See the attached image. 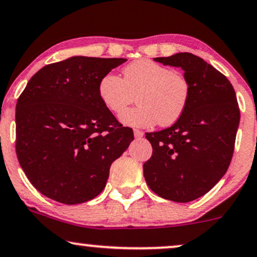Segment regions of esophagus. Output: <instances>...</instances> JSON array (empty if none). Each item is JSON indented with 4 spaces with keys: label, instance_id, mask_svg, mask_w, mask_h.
Returning a JSON list of instances; mask_svg holds the SVG:
<instances>
[{
    "label": "esophagus",
    "instance_id": "34e87169",
    "mask_svg": "<svg viewBox=\"0 0 257 257\" xmlns=\"http://www.w3.org/2000/svg\"><path fill=\"white\" fill-rule=\"evenodd\" d=\"M134 137H135V139H141L142 137H144V133H142L141 131H138V129H135Z\"/></svg>",
    "mask_w": 257,
    "mask_h": 257
}]
</instances>
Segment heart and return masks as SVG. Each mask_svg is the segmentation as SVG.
Listing matches in <instances>:
<instances>
[{
	"instance_id": "1",
	"label": "heart",
	"mask_w": 257,
	"mask_h": 257,
	"mask_svg": "<svg viewBox=\"0 0 257 257\" xmlns=\"http://www.w3.org/2000/svg\"><path fill=\"white\" fill-rule=\"evenodd\" d=\"M135 95L139 106L119 116L123 124L137 128H151L157 123L170 125L183 115L190 85L182 74L151 60L132 62L123 69V79L107 73L99 80V99L115 115L122 112Z\"/></svg>"
}]
</instances>
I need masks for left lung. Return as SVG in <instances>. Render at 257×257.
Listing matches in <instances>:
<instances>
[{
    "label": "left lung",
    "mask_w": 257,
    "mask_h": 257,
    "mask_svg": "<svg viewBox=\"0 0 257 257\" xmlns=\"http://www.w3.org/2000/svg\"><path fill=\"white\" fill-rule=\"evenodd\" d=\"M154 61L183 70L190 98L175 124L146 133L153 153L144 164V176L163 199L190 202L208 193L227 171L240 119L236 93L226 76L190 52Z\"/></svg>",
    "instance_id": "8db88e82"
}]
</instances>
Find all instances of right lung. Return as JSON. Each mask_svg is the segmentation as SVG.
<instances>
[{
    "mask_svg": "<svg viewBox=\"0 0 257 257\" xmlns=\"http://www.w3.org/2000/svg\"><path fill=\"white\" fill-rule=\"evenodd\" d=\"M125 61L73 56L43 67L27 83L17 103L15 147L43 195L76 205L103 191L134 134L101 103L98 83Z\"/></svg>",
    "mask_w": 257,
    "mask_h": 257,
    "instance_id": "1",
    "label": "right lung"
}]
</instances>
